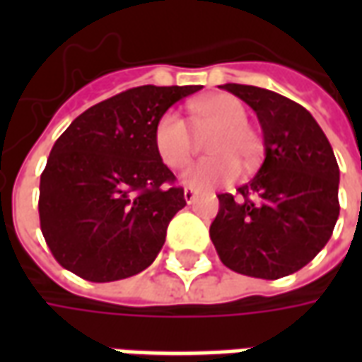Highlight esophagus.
<instances>
[{
  "label": "esophagus",
  "mask_w": 362,
  "mask_h": 362,
  "mask_svg": "<svg viewBox=\"0 0 362 362\" xmlns=\"http://www.w3.org/2000/svg\"><path fill=\"white\" fill-rule=\"evenodd\" d=\"M196 189L184 188V199H186V204H194V202H196Z\"/></svg>",
  "instance_id": "34e87169"
}]
</instances>
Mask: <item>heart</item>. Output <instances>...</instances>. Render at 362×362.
<instances>
[{"label":"heart","mask_w":362,"mask_h":362,"mask_svg":"<svg viewBox=\"0 0 362 362\" xmlns=\"http://www.w3.org/2000/svg\"><path fill=\"white\" fill-rule=\"evenodd\" d=\"M192 126L196 134L205 135L204 157L182 174V182L194 189H209L236 180L240 163L246 168L258 163L262 143L246 119L248 110L236 96L217 95L202 98L189 106ZM155 151L168 168L178 170L188 165L194 153V137L189 127L176 112H165L153 127Z\"/></svg>","instance_id":"obj_1"}]
</instances>
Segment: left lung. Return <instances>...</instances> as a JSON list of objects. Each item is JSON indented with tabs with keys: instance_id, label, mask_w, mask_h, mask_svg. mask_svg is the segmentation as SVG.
<instances>
[{
	"instance_id": "1",
	"label": "left lung",
	"mask_w": 362,
	"mask_h": 362,
	"mask_svg": "<svg viewBox=\"0 0 362 362\" xmlns=\"http://www.w3.org/2000/svg\"><path fill=\"white\" fill-rule=\"evenodd\" d=\"M256 112L266 158L258 174L219 194L211 236L221 262L236 273L279 279L318 254L339 217V166L318 122L304 106L273 90L227 83Z\"/></svg>"
}]
</instances>
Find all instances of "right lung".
I'll return each mask as SVG.
<instances>
[{
  "label": "right lung",
  "mask_w": 362,
  "mask_h": 362,
  "mask_svg": "<svg viewBox=\"0 0 362 362\" xmlns=\"http://www.w3.org/2000/svg\"><path fill=\"white\" fill-rule=\"evenodd\" d=\"M199 85L124 90L90 106L54 143L40 176V228L48 248L93 283L149 267L168 223L186 205L184 189L160 160L153 127Z\"/></svg>",
  "instance_id": "obj_1"
}]
</instances>
